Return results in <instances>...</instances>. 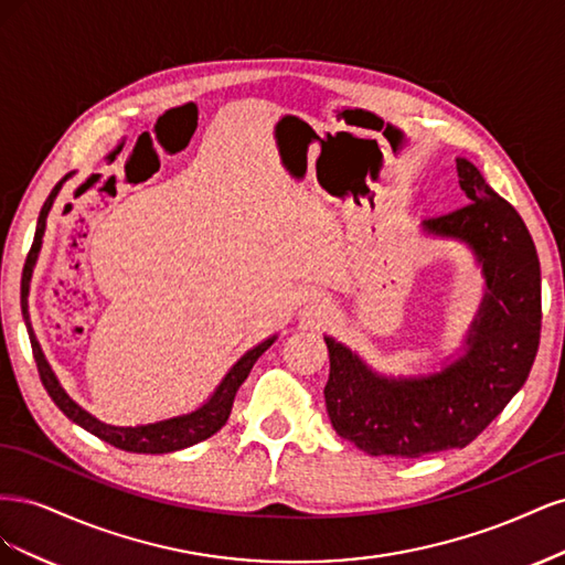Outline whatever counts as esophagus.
I'll return each instance as SVG.
<instances>
[{"mask_svg": "<svg viewBox=\"0 0 565 565\" xmlns=\"http://www.w3.org/2000/svg\"><path fill=\"white\" fill-rule=\"evenodd\" d=\"M301 306H303L301 309L303 316H309V318H320V316H324V311H328V301H324L322 295H316V292L306 295Z\"/></svg>", "mask_w": 565, "mask_h": 565, "instance_id": "34e87169", "label": "esophagus"}]
</instances>
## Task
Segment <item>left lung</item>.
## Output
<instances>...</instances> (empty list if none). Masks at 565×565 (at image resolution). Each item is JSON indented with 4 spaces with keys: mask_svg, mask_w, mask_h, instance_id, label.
<instances>
[{
    "mask_svg": "<svg viewBox=\"0 0 565 565\" xmlns=\"http://www.w3.org/2000/svg\"><path fill=\"white\" fill-rule=\"evenodd\" d=\"M467 204L426 218L424 233L465 243L486 295L465 353L438 372L384 377L361 355L324 337L330 380L324 405L334 431L374 457H422L465 448L525 384L542 328V280L533 237L511 204L467 158H457Z\"/></svg>",
    "mask_w": 565,
    "mask_h": 565,
    "instance_id": "8db88e82",
    "label": "left lung"
}]
</instances>
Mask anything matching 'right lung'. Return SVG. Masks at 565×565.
<instances>
[{
  "label": "right lung",
  "mask_w": 565,
  "mask_h": 565,
  "mask_svg": "<svg viewBox=\"0 0 565 565\" xmlns=\"http://www.w3.org/2000/svg\"><path fill=\"white\" fill-rule=\"evenodd\" d=\"M71 177L73 174H65L54 185V191L49 193V198L44 202V207H42L40 218H38L35 241H32V247L28 252V259H25V266H23V278H21V311H23V320H25V328H28V334H30L32 355H35L40 380H42L46 393L51 396V401L58 405V409L67 419L75 422L77 426H82V429H87L96 438L110 443V446H115L119 450L139 452V455H164V452H177V450H183V448H191V446H195V443L214 436L221 429V426L228 422L237 388H241V384L247 380V374L254 367V363L259 361V355L273 344V341L278 339V334H273V337L264 339L262 344H256L254 349H249L241 358V361H237L226 372V377L221 380V384L207 398V403H202L198 409H193V413L169 417V419H162V422H152V424H139V426H113V424H106V422L96 419L94 415H89L87 409L79 407L71 396H67L65 388L58 384L54 370H51V365L46 363V358L40 349V341H38L35 332H32L30 311H28L30 280H32V270H35V264H38L40 249H42L46 216H49L51 204H54V200L61 191V185Z\"/></svg>",
  "instance_id": "add662e5"
}]
</instances>
